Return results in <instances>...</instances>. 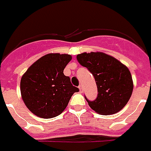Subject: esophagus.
<instances>
[{"label":"esophagus","instance_id":"esophagus-1","mask_svg":"<svg viewBox=\"0 0 151 151\" xmlns=\"http://www.w3.org/2000/svg\"><path fill=\"white\" fill-rule=\"evenodd\" d=\"M79 88H80V92L82 93L83 92V86H82V84H80V86H79Z\"/></svg>","mask_w":151,"mask_h":151}]
</instances>
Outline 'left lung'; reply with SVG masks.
<instances>
[{
    "label": "left lung",
    "mask_w": 151,
    "mask_h": 151,
    "mask_svg": "<svg viewBox=\"0 0 151 151\" xmlns=\"http://www.w3.org/2000/svg\"><path fill=\"white\" fill-rule=\"evenodd\" d=\"M76 59L95 78L98 95L95 100L86 98L88 105L101 114H115L127 104L133 91L129 69L111 55L103 52L82 53Z\"/></svg>",
    "instance_id": "left-lung-1"
}]
</instances>
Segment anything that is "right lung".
Segmentation results:
<instances>
[{
	"label": "right lung",
	"mask_w": 151,
	"mask_h": 151,
	"mask_svg": "<svg viewBox=\"0 0 151 151\" xmlns=\"http://www.w3.org/2000/svg\"><path fill=\"white\" fill-rule=\"evenodd\" d=\"M71 56L51 53L40 58L20 80V92L26 106L43 119L58 116L66 108L79 88L71 84L63 70Z\"/></svg>",
	"instance_id": "1"
}]
</instances>
